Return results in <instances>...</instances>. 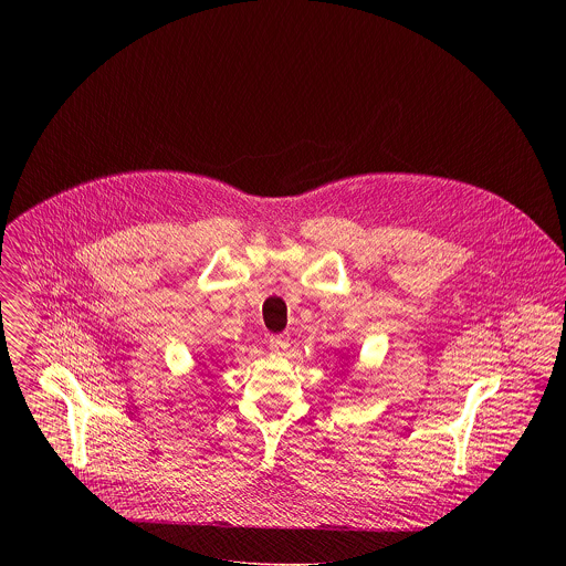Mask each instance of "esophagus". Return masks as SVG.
<instances>
[{"label":"esophagus","mask_w":566,"mask_h":566,"mask_svg":"<svg viewBox=\"0 0 566 566\" xmlns=\"http://www.w3.org/2000/svg\"><path fill=\"white\" fill-rule=\"evenodd\" d=\"M289 346H291V337H289V335H284V333H282V335H271V352H275V354H282V352L289 350Z\"/></svg>","instance_id":"esophagus-1"}]
</instances>
